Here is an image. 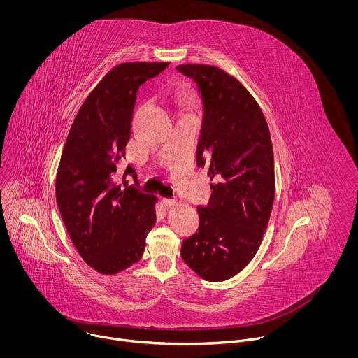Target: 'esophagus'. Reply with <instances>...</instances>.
<instances>
[{"mask_svg": "<svg viewBox=\"0 0 358 358\" xmlns=\"http://www.w3.org/2000/svg\"><path fill=\"white\" fill-rule=\"evenodd\" d=\"M164 205L165 208H173L178 205V200L175 199H164Z\"/></svg>", "mask_w": 358, "mask_h": 358, "instance_id": "1", "label": "esophagus"}]
</instances>
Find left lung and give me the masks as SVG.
Masks as SVG:
<instances>
[{"label":"left lung","mask_w":358,"mask_h":358,"mask_svg":"<svg viewBox=\"0 0 358 358\" xmlns=\"http://www.w3.org/2000/svg\"><path fill=\"white\" fill-rule=\"evenodd\" d=\"M200 94L204 118L197 165H208L212 194L197 206L199 231L183 240V262L212 282L238 274L255 256L274 194V155L266 118L250 91L209 64H179Z\"/></svg>","instance_id":"obj_1"}]
</instances>
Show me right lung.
Wrapping results in <instances>:
<instances>
[{
  "label": "right lung",
  "mask_w": 358,
  "mask_h": 358,
  "mask_svg": "<svg viewBox=\"0 0 358 358\" xmlns=\"http://www.w3.org/2000/svg\"><path fill=\"white\" fill-rule=\"evenodd\" d=\"M168 62L114 66L81 104L56 172V203L73 245L104 275L139 262L155 224L157 197L115 182L125 155L136 92ZM135 173L128 165L124 176Z\"/></svg>",
  "instance_id": "right-lung-1"
}]
</instances>
